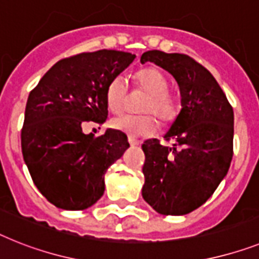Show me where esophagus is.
Masks as SVG:
<instances>
[{"mask_svg": "<svg viewBox=\"0 0 259 259\" xmlns=\"http://www.w3.org/2000/svg\"><path fill=\"white\" fill-rule=\"evenodd\" d=\"M127 141H129L130 146H138V145H140V142H138L137 140H134L133 137H129V138H127Z\"/></svg>", "mask_w": 259, "mask_h": 259, "instance_id": "esophagus-1", "label": "esophagus"}]
</instances>
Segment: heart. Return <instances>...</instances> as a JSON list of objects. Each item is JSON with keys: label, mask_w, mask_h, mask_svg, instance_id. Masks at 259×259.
Wrapping results in <instances>:
<instances>
[{"label": "heart", "mask_w": 259, "mask_h": 259, "mask_svg": "<svg viewBox=\"0 0 259 259\" xmlns=\"http://www.w3.org/2000/svg\"><path fill=\"white\" fill-rule=\"evenodd\" d=\"M137 84L149 96L141 105V112L151 113L160 122L166 123L175 116V104L168 96V82L159 69L145 68L137 73ZM108 108L113 113L122 112L126 103V81L117 76L108 84L105 93ZM112 126L129 137H149L156 130V121L150 114L141 116H119L112 119Z\"/></svg>", "instance_id": "heart-1"}]
</instances>
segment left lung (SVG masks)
I'll return each mask as SVG.
<instances>
[{
    "instance_id": "1",
    "label": "left lung",
    "mask_w": 259,
    "mask_h": 259,
    "mask_svg": "<svg viewBox=\"0 0 259 259\" xmlns=\"http://www.w3.org/2000/svg\"><path fill=\"white\" fill-rule=\"evenodd\" d=\"M174 76L182 109L164 134L142 145V196L160 214L182 216L203 205L229 170L233 156V109L212 73L184 54L153 50L141 56Z\"/></svg>"
}]
</instances>
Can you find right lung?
Segmentation results:
<instances>
[{
  "instance_id": "1",
  "label": "right lung",
  "mask_w": 259,
  "mask_h": 259,
  "mask_svg": "<svg viewBox=\"0 0 259 259\" xmlns=\"http://www.w3.org/2000/svg\"><path fill=\"white\" fill-rule=\"evenodd\" d=\"M136 59L116 50L66 58L46 72L27 99L21 133L32 182L55 207L82 210L104 195V175L130 146L125 133L84 134L82 126L108 118V84Z\"/></svg>"
}]
</instances>
